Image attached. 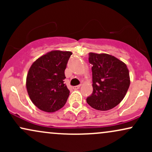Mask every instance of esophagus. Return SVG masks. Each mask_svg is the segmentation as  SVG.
<instances>
[{"label": "esophagus", "instance_id": "esophagus-1", "mask_svg": "<svg viewBox=\"0 0 152 152\" xmlns=\"http://www.w3.org/2000/svg\"><path fill=\"white\" fill-rule=\"evenodd\" d=\"M80 85H77V86H74L73 87V88H74V89H78V88H80Z\"/></svg>", "mask_w": 152, "mask_h": 152}]
</instances>
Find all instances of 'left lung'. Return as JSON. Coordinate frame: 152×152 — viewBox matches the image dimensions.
<instances>
[{
	"label": "left lung",
	"mask_w": 152,
	"mask_h": 152,
	"mask_svg": "<svg viewBox=\"0 0 152 152\" xmlns=\"http://www.w3.org/2000/svg\"><path fill=\"white\" fill-rule=\"evenodd\" d=\"M91 64L93 92L86 102L94 109L107 111L123 100L130 85L127 66L113 56L88 53Z\"/></svg>",
	"instance_id": "left-lung-1"
}]
</instances>
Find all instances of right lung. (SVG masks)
Instances as JSON below:
<instances>
[{
  "label": "right lung",
  "mask_w": 152,
  "mask_h": 152,
  "mask_svg": "<svg viewBox=\"0 0 152 152\" xmlns=\"http://www.w3.org/2000/svg\"><path fill=\"white\" fill-rule=\"evenodd\" d=\"M71 54L70 51L52 50L31 65L26 88L31 100L39 109L54 112L65 105L70 91L64 83V71Z\"/></svg>",
  "instance_id": "right-lung-1"
}]
</instances>
